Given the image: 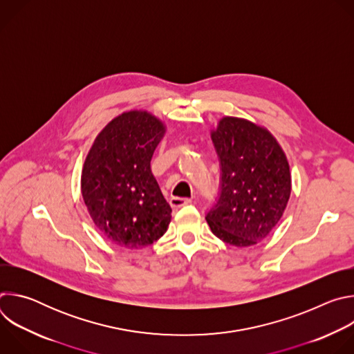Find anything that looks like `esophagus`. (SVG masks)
<instances>
[{"label": "esophagus", "instance_id": "obj_1", "mask_svg": "<svg viewBox=\"0 0 354 354\" xmlns=\"http://www.w3.org/2000/svg\"><path fill=\"white\" fill-rule=\"evenodd\" d=\"M192 200L190 198H185V197H178V196H174L169 198V205L174 207V209H178V207H183L186 205H190Z\"/></svg>", "mask_w": 354, "mask_h": 354}]
</instances>
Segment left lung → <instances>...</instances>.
<instances>
[{
	"label": "left lung",
	"instance_id": "8db88e82",
	"mask_svg": "<svg viewBox=\"0 0 354 354\" xmlns=\"http://www.w3.org/2000/svg\"><path fill=\"white\" fill-rule=\"evenodd\" d=\"M212 140L221 172L218 196L206 220L225 243L255 245L287 206L291 176L286 156L269 131L238 118H224Z\"/></svg>",
	"mask_w": 354,
	"mask_h": 354
}]
</instances>
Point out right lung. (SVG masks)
<instances>
[{"mask_svg":"<svg viewBox=\"0 0 354 354\" xmlns=\"http://www.w3.org/2000/svg\"><path fill=\"white\" fill-rule=\"evenodd\" d=\"M147 112H129L100 133L85 160L81 190L95 225L119 246L138 249L160 239L172 209L151 172L164 136Z\"/></svg>","mask_w":354,"mask_h":354,"instance_id":"obj_1","label":"right lung"}]
</instances>
